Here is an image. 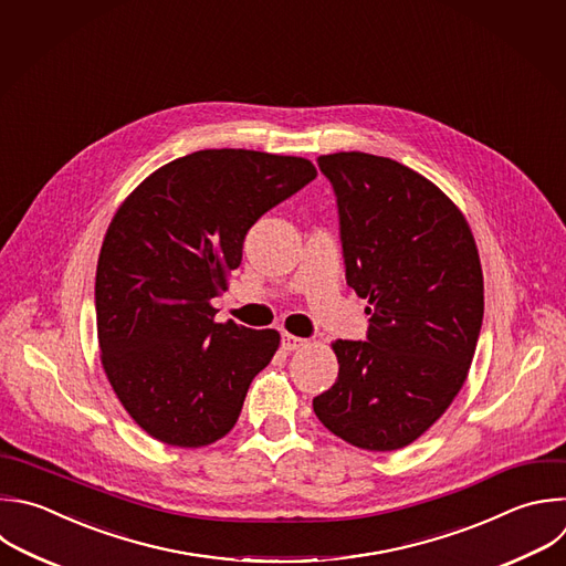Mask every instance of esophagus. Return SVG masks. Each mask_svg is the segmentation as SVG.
<instances>
[{
    "label": "esophagus",
    "mask_w": 566,
    "mask_h": 566,
    "mask_svg": "<svg viewBox=\"0 0 566 566\" xmlns=\"http://www.w3.org/2000/svg\"><path fill=\"white\" fill-rule=\"evenodd\" d=\"M302 346H306V339H302L297 335H291V333H282V348L284 350H297Z\"/></svg>",
    "instance_id": "34e87169"
}]
</instances>
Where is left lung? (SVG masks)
Returning a JSON list of instances; mask_svg holds the SVG:
<instances>
[{
  "label": "left lung",
  "mask_w": 566,
  "mask_h": 566,
  "mask_svg": "<svg viewBox=\"0 0 566 566\" xmlns=\"http://www.w3.org/2000/svg\"><path fill=\"white\" fill-rule=\"evenodd\" d=\"M333 184L346 284L368 300L366 342L335 339L319 422L366 451L418 440L460 394L480 337L484 280L462 211L409 166L368 153L317 157Z\"/></svg>",
  "instance_id": "obj_1"
}]
</instances>
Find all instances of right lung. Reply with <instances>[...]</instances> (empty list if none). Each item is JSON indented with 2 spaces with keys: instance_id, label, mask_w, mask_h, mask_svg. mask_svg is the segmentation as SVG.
Wrapping results in <instances>:
<instances>
[{
  "instance_id": "add662e5",
  "label": "right lung",
  "mask_w": 566,
  "mask_h": 566,
  "mask_svg": "<svg viewBox=\"0 0 566 566\" xmlns=\"http://www.w3.org/2000/svg\"><path fill=\"white\" fill-rule=\"evenodd\" d=\"M315 175L304 157L209 148L164 164L117 209L97 260V339L115 396L150 438L198 449L235 427L280 333L216 322L211 300L249 229Z\"/></svg>"
}]
</instances>
